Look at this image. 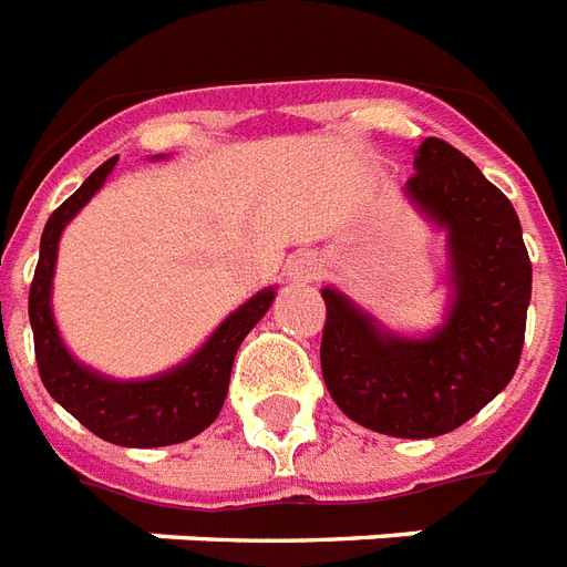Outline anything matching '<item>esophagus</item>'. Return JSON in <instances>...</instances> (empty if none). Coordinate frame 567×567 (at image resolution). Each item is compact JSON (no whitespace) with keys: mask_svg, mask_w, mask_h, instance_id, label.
Returning <instances> with one entry per match:
<instances>
[{"mask_svg":"<svg viewBox=\"0 0 567 567\" xmlns=\"http://www.w3.org/2000/svg\"><path fill=\"white\" fill-rule=\"evenodd\" d=\"M288 270H291L293 279H300V282H309V279H315V276H318L320 265H318V258H315V256H297L291 265H288Z\"/></svg>","mask_w":567,"mask_h":567,"instance_id":"obj_1","label":"esophagus"}]
</instances>
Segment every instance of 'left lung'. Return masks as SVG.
Returning a JSON list of instances; mask_svg holds the SVG:
<instances>
[{
    "mask_svg": "<svg viewBox=\"0 0 567 567\" xmlns=\"http://www.w3.org/2000/svg\"><path fill=\"white\" fill-rule=\"evenodd\" d=\"M405 194L447 229V323L421 341L391 336L344 293L323 288L320 368L350 421L394 439H435L471 421L515 377L533 265L506 194L447 141H423Z\"/></svg>",
    "mask_w": 567,
    "mask_h": 567,
    "instance_id": "1",
    "label": "left lung"
}]
</instances>
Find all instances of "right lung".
Instances as JSON below:
<instances>
[{
  "instance_id": "1",
  "label": "right lung",
  "mask_w": 567,
  "mask_h": 567,
  "mask_svg": "<svg viewBox=\"0 0 567 567\" xmlns=\"http://www.w3.org/2000/svg\"><path fill=\"white\" fill-rule=\"evenodd\" d=\"M117 158L96 167L84 185L70 199L58 205L47 220L40 238V258L34 267L29 291V320L34 332V359L43 385L75 421L87 426L93 435L120 444V447H164L179 444L212 426L223 409L229 391V373L235 353L247 332L265 318L274 302V288L256 293L244 302L235 315L223 320L205 347L188 362L164 377L144 382H114L100 373L87 371L66 353L58 338L49 291H52V270H55L58 238L75 212L102 188V182L114 171Z\"/></svg>"
}]
</instances>
